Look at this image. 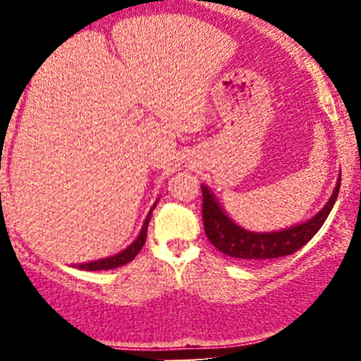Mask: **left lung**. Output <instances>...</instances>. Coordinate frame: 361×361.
<instances>
[{"label":"left lung","instance_id":"left-lung-1","mask_svg":"<svg viewBox=\"0 0 361 361\" xmlns=\"http://www.w3.org/2000/svg\"><path fill=\"white\" fill-rule=\"evenodd\" d=\"M339 185H341V175L338 178V183L334 186L329 202L312 219L287 227L283 231H275V233H252V231L243 229L241 226L227 217L212 192L205 185H202V198H204L202 217H204L205 234L219 251L231 258L264 261L292 255V252L299 251L304 244H307L321 229L336 202Z\"/></svg>","mask_w":361,"mask_h":361}]
</instances>
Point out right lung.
Instances as JSON below:
<instances>
[{
	"label": "right lung",
	"mask_w": 361,
	"mask_h": 361,
	"mask_svg": "<svg viewBox=\"0 0 361 361\" xmlns=\"http://www.w3.org/2000/svg\"><path fill=\"white\" fill-rule=\"evenodd\" d=\"M154 207H156V204L152 205L151 212L147 214V217H146V221H144V226H142V229H140L137 239H135V241L132 243L130 246L126 247V250H123V251H120L118 255L110 256V258L90 261V263H81V264H78V268H80V270H86V271L111 270V268H118V267H122V264H127L128 261L134 259L135 256H137V252L142 250L144 243H146L147 226H149V221H151V214H152V210H154Z\"/></svg>",
	"instance_id": "right-lung-1"
}]
</instances>
